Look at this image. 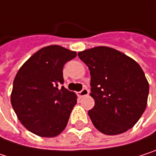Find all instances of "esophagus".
<instances>
[{"label": "esophagus", "mask_w": 156, "mask_h": 156, "mask_svg": "<svg viewBox=\"0 0 156 156\" xmlns=\"http://www.w3.org/2000/svg\"><path fill=\"white\" fill-rule=\"evenodd\" d=\"M88 94H89V90H88L86 87L83 88L81 92L78 93V95H79L80 98H83V97H84V96H86V95H88Z\"/></svg>", "instance_id": "34e87169"}]
</instances>
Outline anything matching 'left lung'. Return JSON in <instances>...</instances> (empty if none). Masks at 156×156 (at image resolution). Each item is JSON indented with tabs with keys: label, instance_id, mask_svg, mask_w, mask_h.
I'll use <instances>...</instances> for the list:
<instances>
[{
	"label": "left lung",
	"instance_id": "1",
	"mask_svg": "<svg viewBox=\"0 0 156 156\" xmlns=\"http://www.w3.org/2000/svg\"><path fill=\"white\" fill-rule=\"evenodd\" d=\"M91 74L94 106L88 111L94 127L107 135L132 128L144 114L149 83L140 65L115 49L99 46L78 52Z\"/></svg>",
	"mask_w": 156,
	"mask_h": 156
}]
</instances>
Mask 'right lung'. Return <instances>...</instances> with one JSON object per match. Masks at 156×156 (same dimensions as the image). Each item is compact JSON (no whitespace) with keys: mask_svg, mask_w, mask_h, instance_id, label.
Instances as JSON below:
<instances>
[{"mask_svg":"<svg viewBox=\"0 0 156 156\" xmlns=\"http://www.w3.org/2000/svg\"><path fill=\"white\" fill-rule=\"evenodd\" d=\"M76 52L59 45L41 48L18 71L12 86L11 103L22 122L41 137H54L67 125L77 95L63 83L64 64Z\"/></svg>","mask_w":156,"mask_h":156,"instance_id":"right-lung-1","label":"right lung"}]
</instances>
